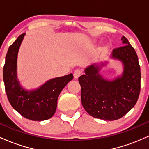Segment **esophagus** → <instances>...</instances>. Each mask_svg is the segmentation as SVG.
Here are the masks:
<instances>
[{"label": "esophagus", "instance_id": "esophagus-1", "mask_svg": "<svg viewBox=\"0 0 149 149\" xmlns=\"http://www.w3.org/2000/svg\"><path fill=\"white\" fill-rule=\"evenodd\" d=\"M82 74V71L80 69H76L75 70L74 73H73V76L75 78H78Z\"/></svg>", "mask_w": 149, "mask_h": 149}]
</instances>
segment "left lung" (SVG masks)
<instances>
[{
	"label": "left lung",
	"mask_w": 149,
	"mask_h": 149,
	"mask_svg": "<svg viewBox=\"0 0 149 149\" xmlns=\"http://www.w3.org/2000/svg\"><path fill=\"white\" fill-rule=\"evenodd\" d=\"M125 45L113 50L111 57L124 64L123 76L109 81L99 74L100 66L92 64L79 77L81 102L90 116L105 120H115L134 107L141 89V72L134 49L125 36Z\"/></svg>",
	"instance_id": "left-lung-1"
}]
</instances>
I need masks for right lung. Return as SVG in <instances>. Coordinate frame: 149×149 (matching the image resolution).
Here are the masks:
<instances>
[{"mask_svg":"<svg viewBox=\"0 0 149 149\" xmlns=\"http://www.w3.org/2000/svg\"><path fill=\"white\" fill-rule=\"evenodd\" d=\"M25 33L10 46L3 67V80L8 100L23 117L34 121L50 118L56 111L57 99L63 88L73 78V74L53 78L33 91H26L17 80V57Z\"/></svg>","mask_w":149,"mask_h":149,"instance_id":"1","label":"right lung"}]
</instances>
